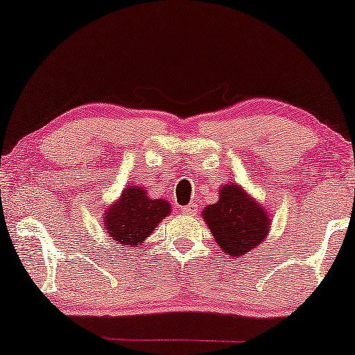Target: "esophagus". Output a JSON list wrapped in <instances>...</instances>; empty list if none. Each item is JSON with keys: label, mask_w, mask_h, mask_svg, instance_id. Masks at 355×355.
Here are the masks:
<instances>
[{"label": "esophagus", "mask_w": 355, "mask_h": 355, "mask_svg": "<svg viewBox=\"0 0 355 355\" xmlns=\"http://www.w3.org/2000/svg\"><path fill=\"white\" fill-rule=\"evenodd\" d=\"M181 211H182V215H186V216H193V215H197V205L191 203V205L182 207Z\"/></svg>", "instance_id": "obj_1"}]
</instances>
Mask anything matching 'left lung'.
Segmentation results:
<instances>
[{
	"label": "left lung",
	"mask_w": 355,
	"mask_h": 355,
	"mask_svg": "<svg viewBox=\"0 0 355 355\" xmlns=\"http://www.w3.org/2000/svg\"><path fill=\"white\" fill-rule=\"evenodd\" d=\"M202 216L216 244L236 257L255 249L270 231V218L265 208L231 182L220 189V200L208 205Z\"/></svg>",
	"instance_id": "obj_1"
}]
</instances>
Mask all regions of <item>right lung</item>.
Here are the masks:
<instances>
[{
  "label": "right lung",
  "mask_w": 355,
  "mask_h": 355,
  "mask_svg": "<svg viewBox=\"0 0 355 355\" xmlns=\"http://www.w3.org/2000/svg\"><path fill=\"white\" fill-rule=\"evenodd\" d=\"M171 207L162 198H150L142 187L129 186L116 203L105 211V226L118 244L139 245L155 226L169 215Z\"/></svg>",
  "instance_id": "add662e5"
}]
</instances>
